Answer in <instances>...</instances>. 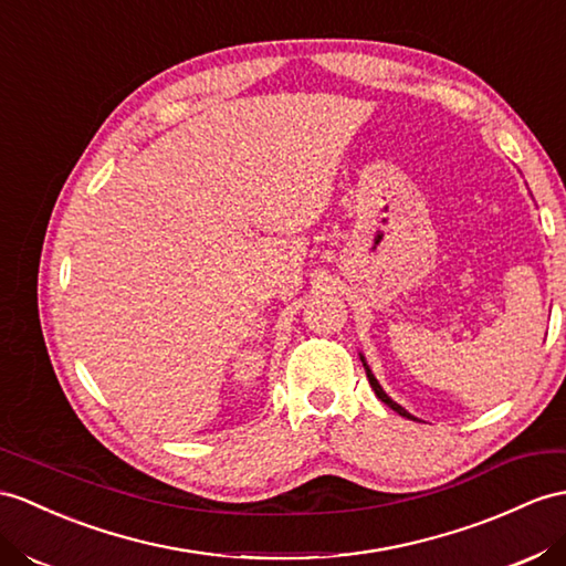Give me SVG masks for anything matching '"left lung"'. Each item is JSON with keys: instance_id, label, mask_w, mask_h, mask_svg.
Instances as JSON below:
<instances>
[{"instance_id": "8db88e82", "label": "left lung", "mask_w": 566, "mask_h": 566, "mask_svg": "<svg viewBox=\"0 0 566 566\" xmlns=\"http://www.w3.org/2000/svg\"><path fill=\"white\" fill-rule=\"evenodd\" d=\"M363 365H365V371H367L369 387H371V389H375V394H377V398H379V401H384V403H387V406H389L391 410H396V412H398V416H403V418H410V420H416V418H412V416H410V412H408V410H403V408H401V406H398L396 401H391V398H389L387 394H384V389L379 387V381L375 379V375H371V369L367 367V363H365V360H363Z\"/></svg>"}]
</instances>
